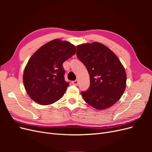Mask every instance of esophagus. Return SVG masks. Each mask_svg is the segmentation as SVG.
Returning <instances> with one entry per match:
<instances>
[{"label": "esophagus", "instance_id": "obj_1", "mask_svg": "<svg viewBox=\"0 0 152 152\" xmlns=\"http://www.w3.org/2000/svg\"><path fill=\"white\" fill-rule=\"evenodd\" d=\"M79 80H74V81H73L72 83L73 84V85H75V86H77V85H78L79 84Z\"/></svg>", "mask_w": 152, "mask_h": 152}]
</instances>
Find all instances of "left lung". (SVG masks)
Segmentation results:
<instances>
[{"label":"left lung","instance_id":"obj_1","mask_svg":"<svg viewBox=\"0 0 152 152\" xmlns=\"http://www.w3.org/2000/svg\"><path fill=\"white\" fill-rule=\"evenodd\" d=\"M77 49V56L90 76L89 88L81 93L84 101L99 110L112 107L126 87V72L121 61L112 50L97 42L78 45Z\"/></svg>","mask_w":152,"mask_h":152}]
</instances>
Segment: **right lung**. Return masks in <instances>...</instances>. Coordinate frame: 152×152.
Listing matches in <instances>:
<instances>
[{"label":"right lung","mask_w":152,"mask_h":152,"mask_svg":"<svg viewBox=\"0 0 152 152\" xmlns=\"http://www.w3.org/2000/svg\"><path fill=\"white\" fill-rule=\"evenodd\" d=\"M76 51L72 44L54 39L43 45L32 55L23 75L25 89L32 100L48 105L62 97L69 86L64 78L63 63Z\"/></svg>","instance_id":"right-lung-1"}]
</instances>
